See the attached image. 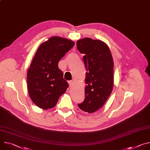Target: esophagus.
I'll list each match as a JSON object with an SVG mask.
<instances>
[{"label": "esophagus", "mask_w": 150, "mask_h": 150, "mask_svg": "<svg viewBox=\"0 0 150 150\" xmlns=\"http://www.w3.org/2000/svg\"><path fill=\"white\" fill-rule=\"evenodd\" d=\"M69 85H70L71 87L73 86V85H74V83H75V81H74V80L69 81Z\"/></svg>", "instance_id": "esophagus-1"}]
</instances>
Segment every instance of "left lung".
Masks as SVG:
<instances>
[{"instance_id": "8db88e82", "label": "left lung", "mask_w": 150, "mask_h": 150, "mask_svg": "<svg viewBox=\"0 0 150 150\" xmlns=\"http://www.w3.org/2000/svg\"><path fill=\"white\" fill-rule=\"evenodd\" d=\"M76 47L83 54L86 68L85 98L78 104L80 109L91 113L100 109L110 96L113 87V60L110 49L101 40L85 38Z\"/></svg>"}]
</instances>
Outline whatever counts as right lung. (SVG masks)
Instances as JSON below:
<instances>
[{
  "label": "right lung",
  "mask_w": 150,
  "mask_h": 150,
  "mask_svg": "<svg viewBox=\"0 0 150 150\" xmlns=\"http://www.w3.org/2000/svg\"><path fill=\"white\" fill-rule=\"evenodd\" d=\"M74 44L67 38L52 37L37 49L28 71L27 88L33 102L40 108H53L69 87L58 63Z\"/></svg>",
  "instance_id": "right-lung-1"
}]
</instances>
